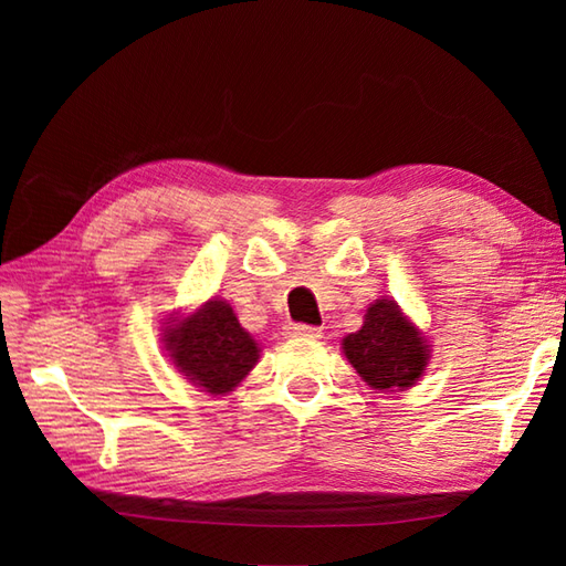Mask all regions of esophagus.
Segmentation results:
<instances>
[{
    "mask_svg": "<svg viewBox=\"0 0 566 566\" xmlns=\"http://www.w3.org/2000/svg\"><path fill=\"white\" fill-rule=\"evenodd\" d=\"M286 338H321V328L316 326H306V323H290L284 328Z\"/></svg>",
    "mask_w": 566,
    "mask_h": 566,
    "instance_id": "1",
    "label": "esophagus"
}]
</instances>
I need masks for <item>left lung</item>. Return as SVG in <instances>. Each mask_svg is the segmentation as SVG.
I'll return each mask as SVG.
<instances>
[{
  "label": "left lung",
  "mask_w": 566,
  "mask_h": 566,
  "mask_svg": "<svg viewBox=\"0 0 566 566\" xmlns=\"http://www.w3.org/2000/svg\"><path fill=\"white\" fill-rule=\"evenodd\" d=\"M343 353L371 389L403 391L423 377L430 345L396 302L377 298L367 308L363 328L343 338Z\"/></svg>",
  "instance_id": "8db88e82"
}]
</instances>
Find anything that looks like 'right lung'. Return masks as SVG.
Instances as JSON below:
<instances>
[{
  "label": "right lung",
  "instance_id": "add662e5",
  "mask_svg": "<svg viewBox=\"0 0 566 566\" xmlns=\"http://www.w3.org/2000/svg\"><path fill=\"white\" fill-rule=\"evenodd\" d=\"M163 343L179 375L216 396L233 391L260 357L255 338L221 298H209L189 316L167 318Z\"/></svg>",
  "mask_w": 566,
  "mask_h": 566
}]
</instances>
